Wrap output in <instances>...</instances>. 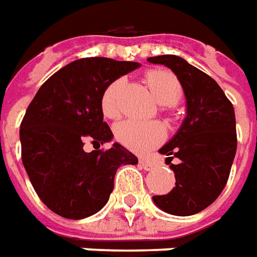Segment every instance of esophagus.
<instances>
[{
    "label": "esophagus",
    "mask_w": 257,
    "mask_h": 257,
    "mask_svg": "<svg viewBox=\"0 0 257 257\" xmlns=\"http://www.w3.org/2000/svg\"><path fill=\"white\" fill-rule=\"evenodd\" d=\"M139 165L142 166V169H145V170H152L153 166H155L152 162L146 160V159H141V160H139Z\"/></svg>",
    "instance_id": "1"
}]
</instances>
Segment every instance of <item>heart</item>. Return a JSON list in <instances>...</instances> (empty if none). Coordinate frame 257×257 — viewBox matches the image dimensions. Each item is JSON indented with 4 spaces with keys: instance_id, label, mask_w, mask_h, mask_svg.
<instances>
[{
    "instance_id": "b5f03b06",
    "label": "heart",
    "mask_w": 257,
    "mask_h": 257,
    "mask_svg": "<svg viewBox=\"0 0 257 257\" xmlns=\"http://www.w3.org/2000/svg\"><path fill=\"white\" fill-rule=\"evenodd\" d=\"M146 81L151 87L155 98L162 105H174L183 95V87L179 78L166 70H153L148 73ZM123 80L116 78L106 85L102 91L99 104L101 111L109 119H116L122 114L121 94L123 90ZM116 139L121 145L134 152H146L165 139V128L158 122L142 123L136 121H125L115 129Z\"/></svg>"
}]
</instances>
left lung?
Returning <instances> with one entry per match:
<instances>
[{"instance_id":"obj_1","label":"left lung","mask_w":257,"mask_h":257,"mask_svg":"<svg viewBox=\"0 0 257 257\" xmlns=\"http://www.w3.org/2000/svg\"><path fill=\"white\" fill-rule=\"evenodd\" d=\"M165 64L177 76L187 99V115L177 134L160 149L170 165L176 187L169 194L153 195V201L167 214L194 215L218 198L226 186L236 153L235 111L214 78L174 55L149 57Z\"/></svg>"}]
</instances>
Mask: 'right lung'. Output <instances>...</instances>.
Wrapping results in <instances>:
<instances>
[{
    "mask_svg": "<svg viewBox=\"0 0 257 257\" xmlns=\"http://www.w3.org/2000/svg\"><path fill=\"white\" fill-rule=\"evenodd\" d=\"M139 66L108 57L78 59L49 77L28 106L19 129L22 163L36 194L57 215L83 219L98 212L114 190L118 167L138 163L116 142L90 154L82 146L112 141L99 99L106 85Z\"/></svg>",
    "mask_w": 257,
    "mask_h": 257,
    "instance_id": "add662e5",
    "label": "right lung"
}]
</instances>
